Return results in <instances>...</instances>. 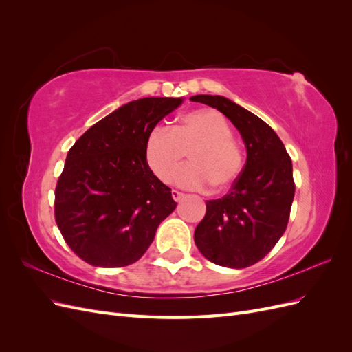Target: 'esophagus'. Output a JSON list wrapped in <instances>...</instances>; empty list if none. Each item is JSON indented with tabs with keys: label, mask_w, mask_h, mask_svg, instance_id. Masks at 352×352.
<instances>
[{
	"label": "esophagus",
	"mask_w": 352,
	"mask_h": 352,
	"mask_svg": "<svg viewBox=\"0 0 352 352\" xmlns=\"http://www.w3.org/2000/svg\"><path fill=\"white\" fill-rule=\"evenodd\" d=\"M172 197H173V199L177 202V201H180L184 197H185V194H182V192H179V190H176V189H173L172 190Z\"/></svg>",
	"instance_id": "1"
}]
</instances>
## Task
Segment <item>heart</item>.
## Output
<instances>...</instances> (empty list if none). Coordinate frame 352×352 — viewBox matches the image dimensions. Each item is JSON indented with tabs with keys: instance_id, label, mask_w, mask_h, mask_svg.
<instances>
[{
	"instance_id": "obj_1",
	"label": "heart",
	"mask_w": 352,
	"mask_h": 352,
	"mask_svg": "<svg viewBox=\"0 0 352 352\" xmlns=\"http://www.w3.org/2000/svg\"><path fill=\"white\" fill-rule=\"evenodd\" d=\"M188 152L190 164L176 176L184 188L202 189L210 184L225 190L243 172L242 146L232 136L230 123L216 110L189 111L172 129L155 126L144 148L148 167L164 184L173 179Z\"/></svg>"
}]
</instances>
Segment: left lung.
<instances>
[{
  "instance_id": "left-lung-1",
  "label": "left lung",
  "mask_w": 352,
  "mask_h": 352,
  "mask_svg": "<svg viewBox=\"0 0 352 352\" xmlns=\"http://www.w3.org/2000/svg\"><path fill=\"white\" fill-rule=\"evenodd\" d=\"M225 114L247 146L243 172L229 192L207 201L195 245L211 263L243 269L267 255L286 230L295 195L292 162L280 138L260 117L220 95H195Z\"/></svg>"
}]
</instances>
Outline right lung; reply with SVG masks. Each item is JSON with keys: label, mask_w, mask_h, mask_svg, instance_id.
<instances>
[{"label": "right lung", "mask_w": 352, "mask_h": 352, "mask_svg": "<svg viewBox=\"0 0 352 352\" xmlns=\"http://www.w3.org/2000/svg\"><path fill=\"white\" fill-rule=\"evenodd\" d=\"M182 98L150 97L117 109L69 150L56 186L54 216L63 238L95 267L140 260L177 202L148 167L144 148L157 123Z\"/></svg>", "instance_id": "add662e5"}]
</instances>
